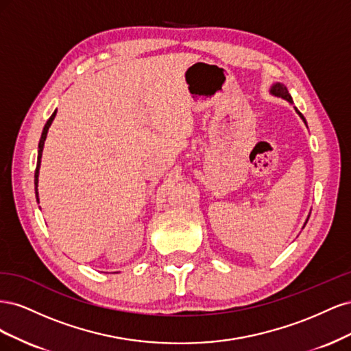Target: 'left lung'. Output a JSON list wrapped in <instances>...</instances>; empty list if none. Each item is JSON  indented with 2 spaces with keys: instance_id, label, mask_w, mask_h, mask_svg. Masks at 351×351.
I'll list each match as a JSON object with an SVG mask.
<instances>
[{
  "instance_id": "1",
  "label": "left lung",
  "mask_w": 351,
  "mask_h": 351,
  "mask_svg": "<svg viewBox=\"0 0 351 351\" xmlns=\"http://www.w3.org/2000/svg\"><path fill=\"white\" fill-rule=\"evenodd\" d=\"M271 93L272 95H275V97H280V98H282V99H285V101H289L290 104H293V99H291V95L289 93V90H287V88L284 86L282 83H275L274 86L271 88ZM295 108V107H294ZM295 111H297V114H299L302 119H303V121H304V117L302 115V112L295 108ZM306 123V121H304ZM307 222V221H306Z\"/></svg>"
}]
</instances>
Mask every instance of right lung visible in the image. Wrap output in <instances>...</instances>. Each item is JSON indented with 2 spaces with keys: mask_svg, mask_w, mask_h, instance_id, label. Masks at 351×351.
<instances>
[{
  "mask_svg": "<svg viewBox=\"0 0 351 351\" xmlns=\"http://www.w3.org/2000/svg\"><path fill=\"white\" fill-rule=\"evenodd\" d=\"M56 114L57 111L52 114L49 117V120L47 121L45 127H44V132H42V136H40V141H39V151H38V164H36V169H35V193H36V199L39 202V197H38V177H39V167H40V158H42V151H44V145H45V139H47V134H48V130H49V125L52 123V120L56 119Z\"/></svg>",
  "mask_w": 351,
  "mask_h": 351,
  "instance_id": "obj_1",
  "label": "right lung"
}]
</instances>
